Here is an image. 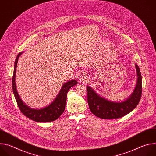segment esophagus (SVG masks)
Listing matches in <instances>:
<instances>
[{
    "mask_svg": "<svg viewBox=\"0 0 156 156\" xmlns=\"http://www.w3.org/2000/svg\"><path fill=\"white\" fill-rule=\"evenodd\" d=\"M79 78H80V81L81 82H86L87 81V79H88V77H87V75L84 73V72H83L81 73L80 75V76H79Z\"/></svg>",
    "mask_w": 156,
    "mask_h": 156,
    "instance_id": "1",
    "label": "esophagus"
}]
</instances>
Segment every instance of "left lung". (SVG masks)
<instances>
[{
  "instance_id": "1",
  "label": "left lung",
  "mask_w": 156,
  "mask_h": 156,
  "mask_svg": "<svg viewBox=\"0 0 156 156\" xmlns=\"http://www.w3.org/2000/svg\"><path fill=\"white\" fill-rule=\"evenodd\" d=\"M137 72V83L132 94L124 101L112 102L100 96L90 86H87V102L91 112L103 119L121 118L135 108L142 94V77L138 65L135 64Z\"/></svg>"
}]
</instances>
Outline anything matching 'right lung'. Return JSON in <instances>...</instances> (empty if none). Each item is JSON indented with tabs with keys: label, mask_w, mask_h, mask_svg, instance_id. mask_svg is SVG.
Listing matches in <instances>:
<instances>
[{
	"label": "right lung",
	"mask_w": 156,
	"mask_h": 156,
	"mask_svg": "<svg viewBox=\"0 0 156 156\" xmlns=\"http://www.w3.org/2000/svg\"><path fill=\"white\" fill-rule=\"evenodd\" d=\"M23 52H20L16 58L14 64L13 75L12 77V89L18 106L23 114L32 120L37 122L44 123L54 121L58 119L59 117L63 113L68 91L72 86L77 84L78 82L75 80H72L63 84L56 98L47 107L40 109H35L29 107L21 99L17 92L15 84V75L17 63L19 57Z\"/></svg>",
	"instance_id": "right-lung-1"
}]
</instances>
